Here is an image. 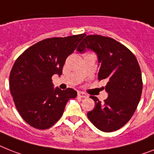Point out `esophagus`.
<instances>
[{"mask_svg":"<svg viewBox=\"0 0 154 154\" xmlns=\"http://www.w3.org/2000/svg\"><path fill=\"white\" fill-rule=\"evenodd\" d=\"M78 96L79 97H82V98H85V97H88V96H87L86 94H84L83 92H79L78 93Z\"/></svg>","mask_w":154,"mask_h":154,"instance_id":"obj_1","label":"esophagus"}]
</instances>
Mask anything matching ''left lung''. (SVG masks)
Returning <instances> with one entry per match:
<instances>
[{
	"mask_svg": "<svg viewBox=\"0 0 154 154\" xmlns=\"http://www.w3.org/2000/svg\"><path fill=\"white\" fill-rule=\"evenodd\" d=\"M96 53L100 68L98 79H105L109 97L101 102L91 96L95 106L87 117L101 131L112 132L128 123L136 110L143 91L142 73L135 56L115 39L101 35H88L77 51Z\"/></svg>",
	"mask_w": 154,
	"mask_h": 154,
	"instance_id": "left-lung-1",
	"label": "left lung"
}]
</instances>
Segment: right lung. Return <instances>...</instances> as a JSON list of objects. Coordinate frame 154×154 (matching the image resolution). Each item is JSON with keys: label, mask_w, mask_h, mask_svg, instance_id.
Wrapping results in <instances>:
<instances>
[{"label": "right lung", "mask_w": 154, "mask_h": 154, "mask_svg": "<svg viewBox=\"0 0 154 154\" xmlns=\"http://www.w3.org/2000/svg\"><path fill=\"white\" fill-rule=\"evenodd\" d=\"M85 36L44 39L29 47L14 63L10 92L21 117L33 128H51L62 116L68 100L77 96L72 88H53L52 76L61 75L67 57Z\"/></svg>", "instance_id": "right-lung-1"}]
</instances>
